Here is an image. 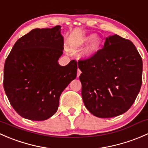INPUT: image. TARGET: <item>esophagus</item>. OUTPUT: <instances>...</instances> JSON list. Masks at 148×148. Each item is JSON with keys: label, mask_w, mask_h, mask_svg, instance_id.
<instances>
[{"label": "esophagus", "mask_w": 148, "mask_h": 148, "mask_svg": "<svg viewBox=\"0 0 148 148\" xmlns=\"http://www.w3.org/2000/svg\"><path fill=\"white\" fill-rule=\"evenodd\" d=\"M81 71H80V70L79 69H78V70H77V77H79V75H80V74H81Z\"/></svg>", "instance_id": "esophagus-1"}]
</instances>
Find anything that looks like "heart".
I'll return each mask as SVG.
<instances>
[{"label":"heart","mask_w":148,"mask_h":148,"mask_svg":"<svg viewBox=\"0 0 148 148\" xmlns=\"http://www.w3.org/2000/svg\"><path fill=\"white\" fill-rule=\"evenodd\" d=\"M89 41V43L79 52V57L84 59H87L93 56L98 51L100 50L102 46V41L100 38L94 34L84 36L80 39L73 43L72 47L74 49H79Z\"/></svg>","instance_id":"obj_1"}]
</instances>
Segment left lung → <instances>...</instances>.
Instances as JSON below:
<instances>
[{
  "label": "left lung",
  "instance_id": "8db88e82",
  "mask_svg": "<svg viewBox=\"0 0 148 148\" xmlns=\"http://www.w3.org/2000/svg\"><path fill=\"white\" fill-rule=\"evenodd\" d=\"M82 96L95 116L110 118L132 105L142 85L143 60L132 41L113 35L93 56L78 62Z\"/></svg>",
  "mask_w": 148,
  "mask_h": 148
}]
</instances>
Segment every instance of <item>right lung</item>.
<instances>
[{"label": "right lung", "instance_id": "add662e5", "mask_svg": "<svg viewBox=\"0 0 148 148\" xmlns=\"http://www.w3.org/2000/svg\"><path fill=\"white\" fill-rule=\"evenodd\" d=\"M61 26L35 28L19 38L5 60L3 87L16 112L34 121L56 112L59 97L77 77V64L58 63L63 53Z\"/></svg>", "mask_w": 148, "mask_h": 148}]
</instances>
